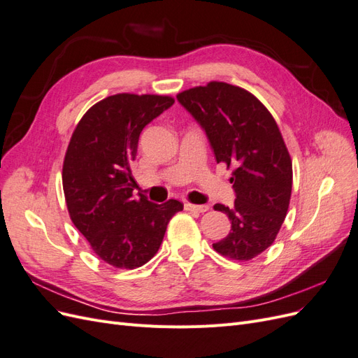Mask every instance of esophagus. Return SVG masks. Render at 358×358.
<instances>
[{"label": "esophagus", "mask_w": 358, "mask_h": 358, "mask_svg": "<svg viewBox=\"0 0 358 358\" xmlns=\"http://www.w3.org/2000/svg\"><path fill=\"white\" fill-rule=\"evenodd\" d=\"M183 206H185V210H188V212H199V213H203V212H208V210H209V206H208V204L185 203Z\"/></svg>", "instance_id": "1"}]
</instances>
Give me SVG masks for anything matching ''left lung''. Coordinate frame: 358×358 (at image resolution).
<instances>
[{"instance_id":"1","label":"left lung","mask_w":358,"mask_h":358,"mask_svg":"<svg viewBox=\"0 0 358 358\" xmlns=\"http://www.w3.org/2000/svg\"><path fill=\"white\" fill-rule=\"evenodd\" d=\"M178 100L206 131L216 162L233 167L234 206H213L229 216L231 230L213 249L252 259L275 242L289 206L292 162L279 127L255 95L225 82L196 86Z\"/></svg>"}]
</instances>
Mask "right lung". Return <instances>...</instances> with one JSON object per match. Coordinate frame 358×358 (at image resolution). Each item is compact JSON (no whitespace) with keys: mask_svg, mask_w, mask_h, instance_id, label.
<instances>
[{"mask_svg":"<svg viewBox=\"0 0 358 358\" xmlns=\"http://www.w3.org/2000/svg\"><path fill=\"white\" fill-rule=\"evenodd\" d=\"M175 103L169 95L116 94L94 104L76 125L64 158L62 187L70 218L104 263L136 268L152 258L178 200L133 197L131 164L142 129Z\"/></svg>","mask_w":358,"mask_h":358,"instance_id":"right-lung-1","label":"right lung"}]
</instances>
